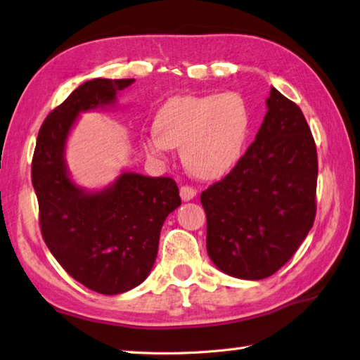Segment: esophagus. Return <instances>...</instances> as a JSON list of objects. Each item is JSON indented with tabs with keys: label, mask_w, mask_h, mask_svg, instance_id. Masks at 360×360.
I'll list each match as a JSON object with an SVG mask.
<instances>
[{
	"label": "esophagus",
	"mask_w": 360,
	"mask_h": 360,
	"mask_svg": "<svg viewBox=\"0 0 360 360\" xmlns=\"http://www.w3.org/2000/svg\"><path fill=\"white\" fill-rule=\"evenodd\" d=\"M195 194H198V191H195L194 188L191 186H181L180 188V198L183 202H188L195 198Z\"/></svg>",
	"instance_id": "34e87169"
}]
</instances>
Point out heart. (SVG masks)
I'll return each instance as SVG.
<instances>
[{"instance_id": "heart-1", "label": "heart", "mask_w": 360, "mask_h": 360, "mask_svg": "<svg viewBox=\"0 0 360 360\" xmlns=\"http://www.w3.org/2000/svg\"><path fill=\"white\" fill-rule=\"evenodd\" d=\"M250 128L252 111L238 92L181 96L160 108L155 128L146 133L142 146L155 158L180 147L183 166L195 177L213 180L240 161Z\"/></svg>"}]
</instances>
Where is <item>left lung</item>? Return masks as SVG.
Returning <instances> with one entry per match:
<instances>
[{"label":"left lung","mask_w":360,"mask_h":360,"mask_svg":"<svg viewBox=\"0 0 360 360\" xmlns=\"http://www.w3.org/2000/svg\"><path fill=\"white\" fill-rule=\"evenodd\" d=\"M266 116L236 166L200 194L207 252L232 277L260 281L306 240L316 213L318 160L300 106L271 87Z\"/></svg>","instance_id":"1"}]
</instances>
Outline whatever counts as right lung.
<instances>
[{
  "mask_svg": "<svg viewBox=\"0 0 360 360\" xmlns=\"http://www.w3.org/2000/svg\"><path fill=\"white\" fill-rule=\"evenodd\" d=\"M134 79L96 78L77 87L40 127L31 165L45 244L75 281L101 295H119L147 279L167 214L180 207L177 183L124 171L103 189L70 179L67 138L81 112L116 105Z\"/></svg>",
  "mask_w": 360,
  "mask_h": 360,
  "instance_id": "right-lung-1",
  "label": "right lung"
}]
</instances>
